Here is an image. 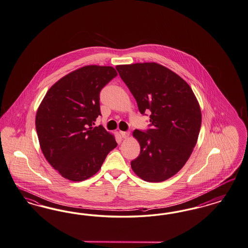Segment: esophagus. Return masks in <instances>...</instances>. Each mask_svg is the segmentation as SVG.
I'll return each mask as SVG.
<instances>
[{
	"label": "esophagus",
	"instance_id": "34e87169",
	"mask_svg": "<svg viewBox=\"0 0 248 248\" xmlns=\"http://www.w3.org/2000/svg\"><path fill=\"white\" fill-rule=\"evenodd\" d=\"M120 134H121L122 137H123V138H124V139H126V138L129 137L128 132H123V131H121V132H120Z\"/></svg>",
	"mask_w": 248,
	"mask_h": 248
}]
</instances>
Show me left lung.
<instances>
[{
	"mask_svg": "<svg viewBox=\"0 0 248 248\" xmlns=\"http://www.w3.org/2000/svg\"><path fill=\"white\" fill-rule=\"evenodd\" d=\"M142 114L150 111L152 128L135 130L140 154L131 162L137 176L161 182L177 174L196 145L202 111L188 83L177 73L155 62L117 65Z\"/></svg>",
	"mask_w": 248,
	"mask_h": 248,
	"instance_id": "left-lung-1",
	"label": "left lung"
}]
</instances>
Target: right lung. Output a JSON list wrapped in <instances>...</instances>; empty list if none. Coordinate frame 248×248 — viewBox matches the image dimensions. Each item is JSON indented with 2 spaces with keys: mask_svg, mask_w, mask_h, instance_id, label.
Instances as JSON below:
<instances>
[{
  "mask_svg": "<svg viewBox=\"0 0 248 248\" xmlns=\"http://www.w3.org/2000/svg\"><path fill=\"white\" fill-rule=\"evenodd\" d=\"M116 76L110 66L81 67L52 85L40 103L35 115L40 148L63 178L93 177L117 146L112 134L93 126L101 115L100 92Z\"/></svg>",
  "mask_w": 248,
  "mask_h": 248,
  "instance_id": "obj_1",
  "label": "right lung"
}]
</instances>
